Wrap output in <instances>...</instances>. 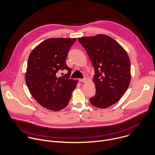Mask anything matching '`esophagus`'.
<instances>
[{
    "mask_svg": "<svg viewBox=\"0 0 155 155\" xmlns=\"http://www.w3.org/2000/svg\"><path fill=\"white\" fill-rule=\"evenodd\" d=\"M79 81L81 82H85L87 81V79L86 78H84V79H80Z\"/></svg>",
    "mask_w": 155,
    "mask_h": 155,
    "instance_id": "obj_1",
    "label": "esophagus"
}]
</instances>
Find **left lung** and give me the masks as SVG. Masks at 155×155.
Here are the masks:
<instances>
[{
	"label": "left lung",
	"mask_w": 155,
	"mask_h": 155,
	"mask_svg": "<svg viewBox=\"0 0 155 155\" xmlns=\"http://www.w3.org/2000/svg\"><path fill=\"white\" fill-rule=\"evenodd\" d=\"M93 66L96 94L91 104L101 109L116 103L125 94L131 82V63L126 51L106 35L78 38Z\"/></svg>",
	"instance_id": "left-lung-1"
}]
</instances>
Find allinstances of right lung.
<instances>
[{
    "label": "right lung",
    "mask_w": 155,
    "mask_h": 155,
    "mask_svg": "<svg viewBox=\"0 0 155 155\" xmlns=\"http://www.w3.org/2000/svg\"><path fill=\"white\" fill-rule=\"evenodd\" d=\"M77 38H53L41 42L30 52L25 82L30 94L43 107L58 111L69 103L78 80L70 79L71 69L66 64L71 46ZM67 74L58 77L60 70Z\"/></svg>",
    "instance_id": "right-lung-1"
}]
</instances>
